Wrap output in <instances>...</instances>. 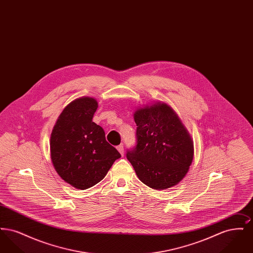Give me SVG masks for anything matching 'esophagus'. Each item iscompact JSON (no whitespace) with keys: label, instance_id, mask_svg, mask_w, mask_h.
I'll use <instances>...</instances> for the list:
<instances>
[{"label":"esophagus","instance_id":"obj_1","mask_svg":"<svg viewBox=\"0 0 253 253\" xmlns=\"http://www.w3.org/2000/svg\"><path fill=\"white\" fill-rule=\"evenodd\" d=\"M117 149H118V151L121 153V156L123 157V156H124V148H123V145H119V146L117 147Z\"/></svg>","mask_w":253,"mask_h":253}]
</instances>
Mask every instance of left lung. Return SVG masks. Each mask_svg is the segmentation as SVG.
Wrapping results in <instances>:
<instances>
[{
    "label": "left lung",
    "instance_id": "8db88e82",
    "mask_svg": "<svg viewBox=\"0 0 253 253\" xmlns=\"http://www.w3.org/2000/svg\"><path fill=\"white\" fill-rule=\"evenodd\" d=\"M136 145L126 157L139 180L155 190L177 185L193 162V141L176 113L164 102L137 109Z\"/></svg>",
    "mask_w": 253,
    "mask_h": 253
}]
</instances>
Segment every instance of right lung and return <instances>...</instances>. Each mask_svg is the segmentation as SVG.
<instances>
[{
  "label": "right lung",
  "mask_w": 253,
  "mask_h": 253,
  "mask_svg": "<svg viewBox=\"0 0 253 253\" xmlns=\"http://www.w3.org/2000/svg\"><path fill=\"white\" fill-rule=\"evenodd\" d=\"M96 109L95 98H76L61 112L50 137L54 168L63 180L79 190L102 180L121 157L106 141L103 129L93 122Z\"/></svg>",
  "instance_id": "1"
}]
</instances>
